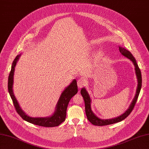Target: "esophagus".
<instances>
[{"label":"esophagus","mask_w":149,"mask_h":149,"mask_svg":"<svg viewBox=\"0 0 149 149\" xmlns=\"http://www.w3.org/2000/svg\"><path fill=\"white\" fill-rule=\"evenodd\" d=\"M86 84V80L84 79H80L77 81V86L79 88H82L83 86H84Z\"/></svg>","instance_id":"obj_1"}]
</instances>
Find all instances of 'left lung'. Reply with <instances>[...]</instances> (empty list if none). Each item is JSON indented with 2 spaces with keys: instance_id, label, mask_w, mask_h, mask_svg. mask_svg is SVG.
I'll use <instances>...</instances> for the list:
<instances>
[{
  "instance_id": "1",
  "label": "left lung",
  "mask_w": 149,
  "mask_h": 149,
  "mask_svg": "<svg viewBox=\"0 0 149 149\" xmlns=\"http://www.w3.org/2000/svg\"><path fill=\"white\" fill-rule=\"evenodd\" d=\"M119 51L120 52V53H121L124 56H125L127 58H128L129 60H130L131 61H132L133 65H134V70H135V74L136 75L137 81H138V85H137V88H136V94H135V96H134L132 102L131 103L129 108L127 109L126 110V112L124 113H123L122 115L119 116V117H115V118H112V119H100V118H99V117H98L92 111L91 107V100L90 98V96H89L88 92L87 91V90H86V89L85 88H82L81 90V93L82 97H83V98H84V100L85 110H86V116H87V118H88L89 121L90 122L91 124H93V125L102 126L109 125V124H114V123L122 121L123 120L126 119V117L130 115V113L133 110L134 107V105H135V103L137 101L138 96H139V94H140L141 88V82H142V81H141V71L140 70L139 67H138V65L136 63L135 58H134L133 54H131L129 51H127L126 49H125V48L122 47L120 46H119Z\"/></svg>"
}]
</instances>
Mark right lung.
<instances>
[{
    "label": "right lung",
    "mask_w": 149,
    "mask_h": 149,
    "mask_svg": "<svg viewBox=\"0 0 149 149\" xmlns=\"http://www.w3.org/2000/svg\"><path fill=\"white\" fill-rule=\"evenodd\" d=\"M21 56V54L17 55L14 60L11 70L8 78V91L10 96L13 100L14 106L19 115L22 117V119L30 123L37 126L43 127H55L60 125L61 123L65 121V117L67 115V109L69 102L73 96L77 94L78 92L77 81L74 79L72 82L61 93L58 101L56 103L54 113L51 116L46 117H32L23 111L21 108L19 103L17 101L15 95L13 93V82H14V73H15V67L17 62L19 60Z\"/></svg>",
    "instance_id": "add662e5"
}]
</instances>
